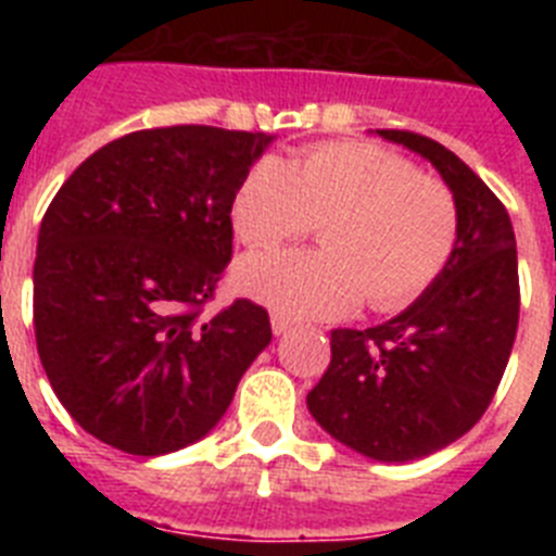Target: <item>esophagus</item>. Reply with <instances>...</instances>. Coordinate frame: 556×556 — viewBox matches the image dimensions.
<instances>
[{"instance_id":"obj_1","label":"esophagus","mask_w":556,"mask_h":556,"mask_svg":"<svg viewBox=\"0 0 556 556\" xmlns=\"http://www.w3.org/2000/svg\"><path fill=\"white\" fill-rule=\"evenodd\" d=\"M269 323H273L275 337H281V333H287L289 328H292V320H289V317H283V314H273V317H269Z\"/></svg>"}]
</instances>
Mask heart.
Listing matches in <instances>:
<instances>
[{"label": "heart", "mask_w": 556, "mask_h": 556, "mask_svg": "<svg viewBox=\"0 0 556 556\" xmlns=\"http://www.w3.org/2000/svg\"><path fill=\"white\" fill-rule=\"evenodd\" d=\"M320 223V250L250 255L236 287L287 317H342L417 301L454 253L459 205L434 175L370 141H328L301 159L262 155L233 194L248 248H275Z\"/></svg>", "instance_id": "1"}]
</instances>
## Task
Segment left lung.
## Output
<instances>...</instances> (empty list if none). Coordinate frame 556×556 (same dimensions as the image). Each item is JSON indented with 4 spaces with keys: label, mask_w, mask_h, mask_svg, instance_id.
Listing matches in <instances>:
<instances>
[{
    "label": "left lung",
    "mask_w": 556,
    "mask_h": 556,
    "mask_svg": "<svg viewBox=\"0 0 556 556\" xmlns=\"http://www.w3.org/2000/svg\"><path fill=\"white\" fill-rule=\"evenodd\" d=\"M376 132L443 175L459 233L445 269L409 308L365 331H331V365L306 404L356 454L409 462L468 434L488 412L518 331V253L507 208L465 161L420 132Z\"/></svg>",
    "instance_id": "obj_1"
}]
</instances>
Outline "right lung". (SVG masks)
<instances>
[{
    "mask_svg": "<svg viewBox=\"0 0 556 556\" xmlns=\"http://www.w3.org/2000/svg\"><path fill=\"white\" fill-rule=\"evenodd\" d=\"M273 136L208 125L127 132L83 161L38 230L33 323L58 401L132 456L198 443L269 345L267 308L203 320L233 253L230 208Z\"/></svg>",
    "mask_w": 556,
    "mask_h": 556,
    "instance_id": "obj_1",
    "label": "right lung"
}]
</instances>
